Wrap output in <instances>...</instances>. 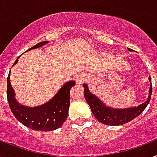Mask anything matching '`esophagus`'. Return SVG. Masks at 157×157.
Listing matches in <instances>:
<instances>
[{
  "label": "esophagus",
  "mask_w": 157,
  "mask_h": 157,
  "mask_svg": "<svg viewBox=\"0 0 157 157\" xmlns=\"http://www.w3.org/2000/svg\"><path fill=\"white\" fill-rule=\"evenodd\" d=\"M86 78H87L86 75H85L83 73H81V74H79V75H78L77 76H76V79H75V81H76V83H77V84L81 85L83 83V82L86 80Z\"/></svg>",
  "instance_id": "esophagus-1"
}]
</instances>
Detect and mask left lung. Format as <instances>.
I'll return each instance as SVG.
<instances>
[{"label": "left lung", "mask_w": 157, "mask_h": 157, "mask_svg": "<svg viewBox=\"0 0 157 157\" xmlns=\"http://www.w3.org/2000/svg\"><path fill=\"white\" fill-rule=\"evenodd\" d=\"M128 50L129 52L131 51L129 48ZM148 79L150 82V88L148 92L147 99L146 101L137 106L123 108V109L110 107L102 102V101L100 100L97 96L92 94L89 91L88 86L86 83L82 84L84 87V98L91 108L92 114L99 122L111 126L122 125L135 119L145 110V108L148 105L152 92V85H151V79L150 76Z\"/></svg>", "instance_id": "left-lung-1"}]
</instances>
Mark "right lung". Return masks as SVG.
Wrapping results in <instances>:
<instances>
[{
  "label": "right lung",
  "mask_w": 157,
  "mask_h": 157,
  "mask_svg": "<svg viewBox=\"0 0 157 157\" xmlns=\"http://www.w3.org/2000/svg\"><path fill=\"white\" fill-rule=\"evenodd\" d=\"M49 41L37 43L30 50L36 49L47 44ZM19 56L14 62L16 65ZM75 85V81H69L63 85L56 94L47 102L38 106H26L18 102L15 92L10 83V72L7 78V99L13 115L19 122L28 128L37 131H52L61 127L69 113L70 89Z\"/></svg>",
  "instance_id": "obj_1"
}]
</instances>
